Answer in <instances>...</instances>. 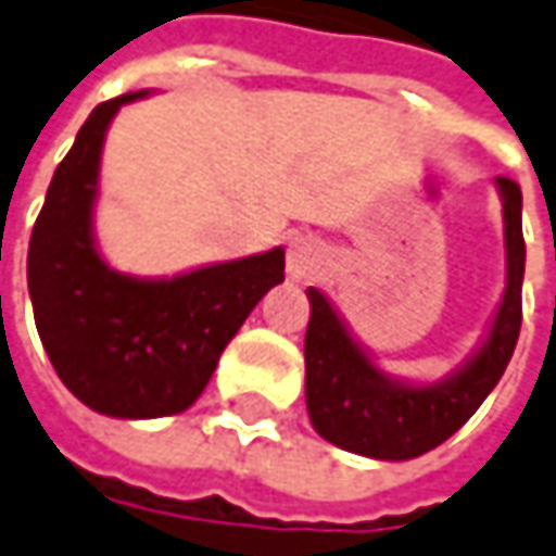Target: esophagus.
<instances>
[{
    "instance_id": "esophagus-1",
    "label": "esophagus",
    "mask_w": 556,
    "mask_h": 556,
    "mask_svg": "<svg viewBox=\"0 0 556 556\" xmlns=\"http://www.w3.org/2000/svg\"><path fill=\"white\" fill-rule=\"evenodd\" d=\"M321 263L324 248L318 238L300 235V238L290 241V248H287V275L290 278H308V275H315V271L321 269Z\"/></svg>"
}]
</instances>
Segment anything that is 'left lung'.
Here are the masks:
<instances>
[{
	"instance_id": "obj_1",
	"label": "left lung",
	"mask_w": 556,
	"mask_h": 556,
	"mask_svg": "<svg viewBox=\"0 0 556 556\" xmlns=\"http://www.w3.org/2000/svg\"><path fill=\"white\" fill-rule=\"evenodd\" d=\"M505 207L508 285L493 330L459 374L434 386H407L386 376L357 345L321 290L308 287L312 318L305 330V404L324 441L370 459H416L456 434L502 379L523 321V226L520 186L495 180Z\"/></svg>"
}]
</instances>
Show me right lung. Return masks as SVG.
Returning a JSON list of instances; mask_svg holds the SVG:
<instances>
[{"label": "right lung", "instance_id": "add662e5", "mask_svg": "<svg viewBox=\"0 0 556 556\" xmlns=\"http://www.w3.org/2000/svg\"><path fill=\"white\" fill-rule=\"evenodd\" d=\"M122 94L76 134L29 235L26 285L36 330L61 382L115 419H155L192 407L238 327L285 281V251L217 263L167 281L113 271L94 248L91 214L103 137Z\"/></svg>", "mask_w": 556, "mask_h": 556}]
</instances>
